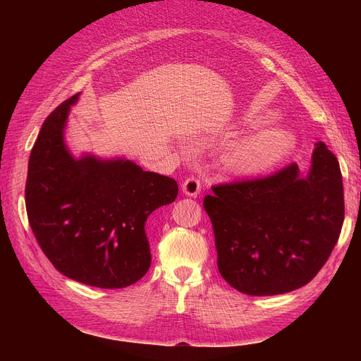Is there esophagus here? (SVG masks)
Masks as SVG:
<instances>
[{
	"label": "esophagus",
	"mask_w": 361,
	"mask_h": 361,
	"mask_svg": "<svg viewBox=\"0 0 361 361\" xmlns=\"http://www.w3.org/2000/svg\"><path fill=\"white\" fill-rule=\"evenodd\" d=\"M200 179L195 178V176H191L188 178L187 180H185L182 183V191L185 195H190V197H197L199 192H200Z\"/></svg>",
	"instance_id": "obj_1"
}]
</instances>
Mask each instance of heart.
I'll list each match as a JSON object with an SVG mask.
<instances>
[{
  "mask_svg": "<svg viewBox=\"0 0 361 361\" xmlns=\"http://www.w3.org/2000/svg\"><path fill=\"white\" fill-rule=\"evenodd\" d=\"M272 113L248 114L247 126H259L271 122ZM297 145L295 135L286 128H268L235 141L221 157L223 167L238 176H253L279 167Z\"/></svg>",
  "mask_w": 361,
  "mask_h": 361,
  "instance_id": "heart-1",
  "label": "heart"
}]
</instances>
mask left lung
Here are the masks:
<instances>
[{
  "label": "left lung",
  "mask_w": 361,
  "mask_h": 361,
  "mask_svg": "<svg viewBox=\"0 0 361 361\" xmlns=\"http://www.w3.org/2000/svg\"><path fill=\"white\" fill-rule=\"evenodd\" d=\"M204 195L216 265L236 290L265 297L298 289L329 260L345 218L337 158L319 141L307 176L295 162L265 178L221 183Z\"/></svg>",
  "instance_id": "left-lung-1"
}]
</instances>
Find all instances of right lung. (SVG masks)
Listing matches in <instances>:
<instances>
[{
    "label": "right lung",
    "instance_id": "1",
    "mask_svg": "<svg viewBox=\"0 0 361 361\" xmlns=\"http://www.w3.org/2000/svg\"><path fill=\"white\" fill-rule=\"evenodd\" d=\"M78 97L73 94L47 117L31 149L28 221L63 276L94 288H126L150 268L145 224L155 209L176 200L178 182L128 159L73 158L63 134Z\"/></svg>",
    "mask_w": 361,
    "mask_h": 361
}]
</instances>
